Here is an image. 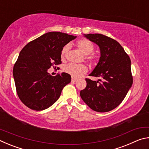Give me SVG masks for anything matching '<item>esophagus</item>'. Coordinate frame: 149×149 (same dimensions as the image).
I'll return each instance as SVG.
<instances>
[{
	"mask_svg": "<svg viewBox=\"0 0 149 149\" xmlns=\"http://www.w3.org/2000/svg\"><path fill=\"white\" fill-rule=\"evenodd\" d=\"M77 81V79L76 78H74V77H72V82H76Z\"/></svg>",
	"mask_w": 149,
	"mask_h": 149,
	"instance_id": "34e87169",
	"label": "esophagus"
}]
</instances>
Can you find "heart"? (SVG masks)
Listing matches in <instances>:
<instances>
[{
  "label": "heart",
  "instance_id": "heart-1",
  "mask_svg": "<svg viewBox=\"0 0 149 149\" xmlns=\"http://www.w3.org/2000/svg\"><path fill=\"white\" fill-rule=\"evenodd\" d=\"M77 47L83 54L85 55V59L91 64H95L98 60L97 55L94 53V45L87 39H81L77 42ZM70 49L69 44L65 45L61 51V59L64 60ZM64 71L74 77H79L86 74L88 71L87 65L84 64H75L70 63L64 67Z\"/></svg>",
  "mask_w": 149,
  "mask_h": 149
}]
</instances>
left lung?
Listing matches in <instances>:
<instances>
[{"label": "left lung", "instance_id": "left-lung-1", "mask_svg": "<svg viewBox=\"0 0 149 149\" xmlns=\"http://www.w3.org/2000/svg\"><path fill=\"white\" fill-rule=\"evenodd\" d=\"M84 36L100 50L99 62L89 76L103 80L99 82L86 78L87 86L81 91L80 96L92 110L109 112L123 101L133 84L130 58L119 42L110 37L98 33Z\"/></svg>", "mask_w": 149, "mask_h": 149}]
</instances>
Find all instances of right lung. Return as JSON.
Wrapping results in <instances>:
<instances>
[{
  "mask_svg": "<svg viewBox=\"0 0 149 149\" xmlns=\"http://www.w3.org/2000/svg\"><path fill=\"white\" fill-rule=\"evenodd\" d=\"M75 38L64 33L49 32L29 42L19 52L14 65V79L17 96L30 109L50 107L71 81L67 73L52 76L48 70L61 64L62 48Z\"/></svg>",
  "mask_w": 149,
  "mask_h": 149,
  "instance_id": "add662e5",
  "label": "right lung"
}]
</instances>
